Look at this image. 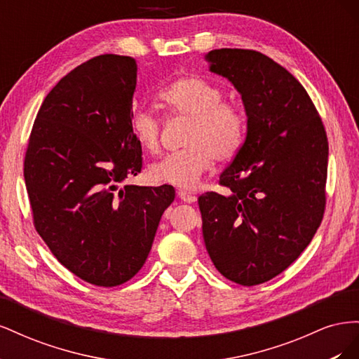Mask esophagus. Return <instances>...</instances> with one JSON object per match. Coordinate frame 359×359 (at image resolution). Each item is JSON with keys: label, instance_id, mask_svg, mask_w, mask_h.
Masks as SVG:
<instances>
[{"label": "esophagus", "instance_id": "34e87169", "mask_svg": "<svg viewBox=\"0 0 359 359\" xmlns=\"http://www.w3.org/2000/svg\"><path fill=\"white\" fill-rule=\"evenodd\" d=\"M177 196L182 201V202H187V203H193V202H196V196H194V194H191V193H189V191H186V190H178L177 191Z\"/></svg>", "mask_w": 359, "mask_h": 359}]
</instances>
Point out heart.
Wrapping results in <instances>:
<instances>
[{
	"label": "heart",
	"mask_w": 359,
	"mask_h": 359,
	"mask_svg": "<svg viewBox=\"0 0 359 359\" xmlns=\"http://www.w3.org/2000/svg\"><path fill=\"white\" fill-rule=\"evenodd\" d=\"M214 83L186 76L170 82L158 93V100L172 116L190 118L184 148L151 166L156 182L191 189L214 165V160H232L243 142L244 121L240 109L223 102ZM132 132L147 153L157 154L161 145L160 119L147 109L132 114Z\"/></svg>",
	"instance_id": "1"
}]
</instances>
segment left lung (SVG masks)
<instances>
[{"label": "left lung", "instance_id": "1", "mask_svg": "<svg viewBox=\"0 0 359 359\" xmlns=\"http://www.w3.org/2000/svg\"><path fill=\"white\" fill-rule=\"evenodd\" d=\"M205 60L241 94L247 133L220 175L227 194L198 199L203 241L222 276L255 286L295 262L320 226L327 132L304 86L264 53L214 49Z\"/></svg>", "mask_w": 359, "mask_h": 359}]
</instances>
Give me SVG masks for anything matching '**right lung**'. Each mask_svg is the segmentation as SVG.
<instances>
[{
  "mask_svg": "<svg viewBox=\"0 0 359 359\" xmlns=\"http://www.w3.org/2000/svg\"><path fill=\"white\" fill-rule=\"evenodd\" d=\"M137 66L106 53L72 70L43 100L24 177L39 235L74 276L112 287L144 266L172 186H124L142 169L132 132Z\"/></svg>",
  "mask_w": 359,
  "mask_h": 359,
  "instance_id": "1",
  "label": "right lung"
}]
</instances>
